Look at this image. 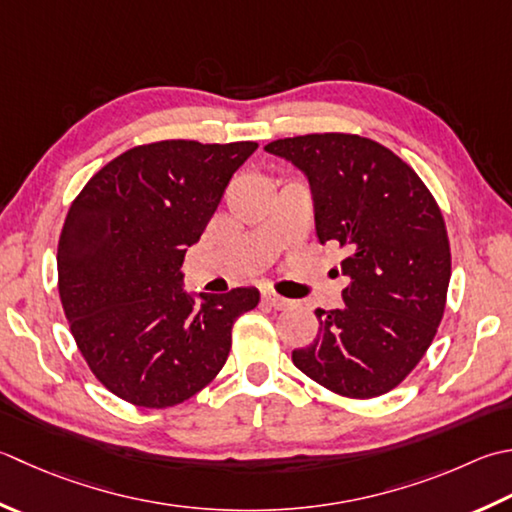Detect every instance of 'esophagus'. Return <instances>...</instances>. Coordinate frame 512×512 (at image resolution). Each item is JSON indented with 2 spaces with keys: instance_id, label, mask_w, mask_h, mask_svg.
I'll return each instance as SVG.
<instances>
[{
  "instance_id": "obj_1",
  "label": "esophagus",
  "mask_w": 512,
  "mask_h": 512,
  "mask_svg": "<svg viewBox=\"0 0 512 512\" xmlns=\"http://www.w3.org/2000/svg\"><path fill=\"white\" fill-rule=\"evenodd\" d=\"M262 302L266 306H270V308H277V310H282V308H286L290 304L286 297H279L275 293H268V290H264V293H262Z\"/></svg>"
}]
</instances>
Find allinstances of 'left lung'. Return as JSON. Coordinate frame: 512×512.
<instances>
[{
	"label": "left lung",
	"instance_id": "8db88e82",
	"mask_svg": "<svg viewBox=\"0 0 512 512\" xmlns=\"http://www.w3.org/2000/svg\"><path fill=\"white\" fill-rule=\"evenodd\" d=\"M310 186L319 244L346 248L344 306L317 308L319 333L295 366L333 393H388L417 366L442 322L450 246L442 210L393 150L344 133L264 146Z\"/></svg>",
	"mask_w": 512,
	"mask_h": 512
}]
</instances>
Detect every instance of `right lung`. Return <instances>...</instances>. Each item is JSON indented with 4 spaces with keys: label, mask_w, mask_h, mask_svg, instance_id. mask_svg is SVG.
<instances>
[{
    "label": "right lung",
    "mask_w": 512,
    "mask_h": 512,
    "mask_svg": "<svg viewBox=\"0 0 512 512\" xmlns=\"http://www.w3.org/2000/svg\"><path fill=\"white\" fill-rule=\"evenodd\" d=\"M255 142L170 139L115 157L70 206L57 248L59 297L90 370L144 408L182 404L226 364L233 324L257 288L184 290L202 237Z\"/></svg>",
    "instance_id": "1"
}]
</instances>
